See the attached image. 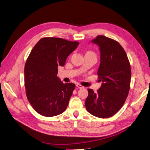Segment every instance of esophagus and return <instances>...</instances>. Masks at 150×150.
Returning <instances> with one entry per match:
<instances>
[{"label": "esophagus", "mask_w": 150, "mask_h": 150, "mask_svg": "<svg viewBox=\"0 0 150 150\" xmlns=\"http://www.w3.org/2000/svg\"><path fill=\"white\" fill-rule=\"evenodd\" d=\"M76 87H77V88H79V89H82V88H84L83 86H81V84H76Z\"/></svg>", "instance_id": "1"}]
</instances>
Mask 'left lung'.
Wrapping results in <instances>:
<instances>
[{"instance_id": "8db88e82", "label": "left lung", "mask_w": 150, "mask_h": 150, "mask_svg": "<svg viewBox=\"0 0 150 150\" xmlns=\"http://www.w3.org/2000/svg\"><path fill=\"white\" fill-rule=\"evenodd\" d=\"M91 42L99 47L98 75L102 84L96 93L88 89L85 106L90 114L107 118L120 110L128 96L131 77L130 64L124 49L116 40L98 35Z\"/></svg>"}]
</instances>
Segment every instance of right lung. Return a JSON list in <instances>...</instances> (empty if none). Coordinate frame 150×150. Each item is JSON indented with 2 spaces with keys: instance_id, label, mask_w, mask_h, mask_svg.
<instances>
[{
  "instance_id": "add662e5",
  "label": "right lung",
  "mask_w": 150,
  "mask_h": 150,
  "mask_svg": "<svg viewBox=\"0 0 150 150\" xmlns=\"http://www.w3.org/2000/svg\"><path fill=\"white\" fill-rule=\"evenodd\" d=\"M79 44L61 38H44L31 51L24 68L26 96L40 115L52 117L66 110L75 84L63 83L57 76V67L64 66Z\"/></svg>"
}]
</instances>
